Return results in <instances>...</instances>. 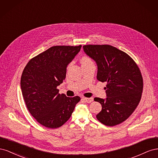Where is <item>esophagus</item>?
I'll list each match as a JSON object with an SVG mask.
<instances>
[{
	"label": "esophagus",
	"instance_id": "34e87169",
	"mask_svg": "<svg viewBox=\"0 0 158 158\" xmlns=\"http://www.w3.org/2000/svg\"><path fill=\"white\" fill-rule=\"evenodd\" d=\"M82 99L86 103H91V102H92L94 100V99L92 98H83Z\"/></svg>",
	"mask_w": 158,
	"mask_h": 158
}]
</instances>
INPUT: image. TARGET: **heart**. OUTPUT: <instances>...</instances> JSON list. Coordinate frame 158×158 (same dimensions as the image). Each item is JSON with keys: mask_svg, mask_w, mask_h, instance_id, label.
<instances>
[{"mask_svg": "<svg viewBox=\"0 0 158 158\" xmlns=\"http://www.w3.org/2000/svg\"><path fill=\"white\" fill-rule=\"evenodd\" d=\"M81 61H82V63H90V62H92L89 57H87V56L83 57Z\"/></svg>", "mask_w": 158, "mask_h": 158, "instance_id": "b5f03b06", "label": "heart"}]
</instances>
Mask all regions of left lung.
I'll list each match as a JSON object with an SVG mask.
<instances>
[{"label":"left lung","mask_w":158,"mask_h":158,"mask_svg":"<svg viewBox=\"0 0 158 158\" xmlns=\"http://www.w3.org/2000/svg\"><path fill=\"white\" fill-rule=\"evenodd\" d=\"M83 49L97 64V79L107 82L105 88L107 98H94L102 106L96 118L106 126L117 125L131 116L140 101V70L130 56L111 45H87Z\"/></svg>","instance_id":"8db88e82"}]
</instances>
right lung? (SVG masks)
Masks as SVG:
<instances>
[{"instance_id":"obj_1","label":"right lung","mask_w":158,"mask_h":158,"mask_svg":"<svg viewBox=\"0 0 158 158\" xmlns=\"http://www.w3.org/2000/svg\"><path fill=\"white\" fill-rule=\"evenodd\" d=\"M82 45L53 46L32 58L23 70L20 85L31 115L47 128L61 127L80 101L79 96L60 94L57 86L66 78V67Z\"/></svg>"}]
</instances>
